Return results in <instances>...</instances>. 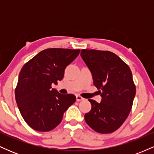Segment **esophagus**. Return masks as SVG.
<instances>
[{"label":"esophagus","instance_id":"1","mask_svg":"<svg viewBox=\"0 0 154 154\" xmlns=\"http://www.w3.org/2000/svg\"><path fill=\"white\" fill-rule=\"evenodd\" d=\"M84 98H82V97H81L80 95H76V100H77V101H80V100H82Z\"/></svg>","mask_w":154,"mask_h":154}]
</instances>
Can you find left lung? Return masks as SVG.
I'll return each instance as SVG.
<instances>
[{
	"label": "left lung",
	"instance_id": "obj_1",
	"mask_svg": "<svg viewBox=\"0 0 154 154\" xmlns=\"http://www.w3.org/2000/svg\"><path fill=\"white\" fill-rule=\"evenodd\" d=\"M80 56L102 98L100 103L89 99L92 108L85 114L86 123L99 133L114 132L128 118L135 98L131 70L110 51L82 49Z\"/></svg>",
	"mask_w": 154,
	"mask_h": 154
}]
</instances>
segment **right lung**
Returning a JSON list of instances; mask_svg holds the SVG:
<instances>
[{
    "instance_id": "1",
    "label": "right lung",
    "mask_w": 154,
    "mask_h": 154,
    "mask_svg": "<svg viewBox=\"0 0 154 154\" xmlns=\"http://www.w3.org/2000/svg\"><path fill=\"white\" fill-rule=\"evenodd\" d=\"M80 50L48 48L40 51L24 65L15 90L17 104L23 119L39 132L52 130L59 125L75 95H63L54 88L69 64Z\"/></svg>"
}]
</instances>
